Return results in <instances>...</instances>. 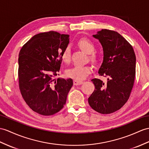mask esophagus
Returning <instances> with one entry per match:
<instances>
[{"instance_id": "esophagus-1", "label": "esophagus", "mask_w": 149, "mask_h": 149, "mask_svg": "<svg viewBox=\"0 0 149 149\" xmlns=\"http://www.w3.org/2000/svg\"><path fill=\"white\" fill-rule=\"evenodd\" d=\"M83 83V81H80V80H77V79H74V81H73V83L74 85H79L82 84V83Z\"/></svg>"}]
</instances>
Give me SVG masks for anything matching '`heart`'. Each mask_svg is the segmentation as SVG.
Segmentation results:
<instances>
[{
    "label": "heart",
    "mask_w": 149,
    "mask_h": 149,
    "mask_svg": "<svg viewBox=\"0 0 149 149\" xmlns=\"http://www.w3.org/2000/svg\"><path fill=\"white\" fill-rule=\"evenodd\" d=\"M78 45L82 50L89 54L90 59L93 63H96L99 57L97 54L93 52L95 50V45L90 40L87 38H81L78 42ZM61 57L65 63H70L71 60V50L69 46L60 51ZM92 71V67L90 65H78L68 70L66 74L68 77L74 78L77 80H81L86 78Z\"/></svg>",
    "instance_id": "obj_1"
}]
</instances>
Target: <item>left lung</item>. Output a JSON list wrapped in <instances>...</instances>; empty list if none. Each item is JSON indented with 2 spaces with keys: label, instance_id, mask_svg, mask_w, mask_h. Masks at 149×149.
I'll use <instances>...</instances> for the list:
<instances>
[{
  "label": "left lung",
  "instance_id": "left-lung-1",
  "mask_svg": "<svg viewBox=\"0 0 149 149\" xmlns=\"http://www.w3.org/2000/svg\"><path fill=\"white\" fill-rule=\"evenodd\" d=\"M93 37L103 47L104 61L99 74L107 77V81L92 79L95 90L88 104L100 114H111L120 109L129 99L135 78V54L132 45L115 31L102 29Z\"/></svg>",
  "mask_w": 149,
  "mask_h": 149
}]
</instances>
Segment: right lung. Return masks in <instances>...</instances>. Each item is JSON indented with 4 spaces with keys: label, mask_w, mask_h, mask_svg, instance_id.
Wrapping results in <instances>:
<instances>
[{
    "label": "right lung",
    "mask_w": 149,
    "mask_h": 149,
    "mask_svg": "<svg viewBox=\"0 0 149 149\" xmlns=\"http://www.w3.org/2000/svg\"><path fill=\"white\" fill-rule=\"evenodd\" d=\"M69 37L54 31L40 33L29 40L19 52L20 92L28 106L41 115L51 116L62 109L73 85L71 78L54 79L59 74L60 51L68 46Z\"/></svg>",
    "instance_id": "add662e5"
}]
</instances>
